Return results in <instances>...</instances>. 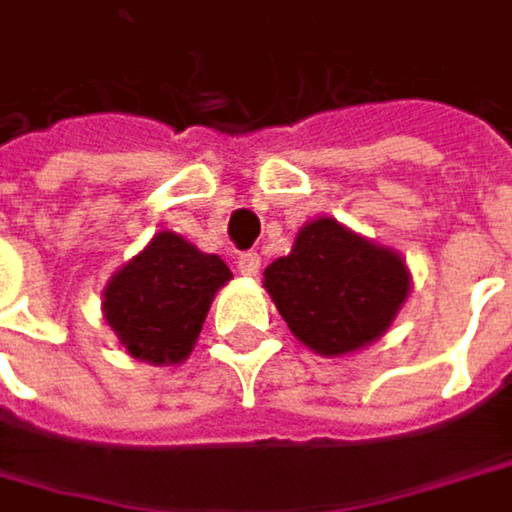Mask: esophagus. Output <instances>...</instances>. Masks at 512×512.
I'll use <instances>...</instances> for the list:
<instances>
[{
  "mask_svg": "<svg viewBox=\"0 0 512 512\" xmlns=\"http://www.w3.org/2000/svg\"><path fill=\"white\" fill-rule=\"evenodd\" d=\"M237 269L243 275H257L260 272V255L257 252H243V255L237 257Z\"/></svg>",
  "mask_w": 512,
  "mask_h": 512,
  "instance_id": "obj_1",
  "label": "esophagus"
}]
</instances>
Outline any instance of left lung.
I'll return each instance as SVG.
<instances>
[{
    "instance_id": "obj_1",
    "label": "left lung",
    "mask_w": 512,
    "mask_h": 512,
    "mask_svg": "<svg viewBox=\"0 0 512 512\" xmlns=\"http://www.w3.org/2000/svg\"><path fill=\"white\" fill-rule=\"evenodd\" d=\"M263 284L290 332L323 356L356 353L376 341L409 293L400 255L338 225H305L287 257L266 266Z\"/></svg>"
}]
</instances>
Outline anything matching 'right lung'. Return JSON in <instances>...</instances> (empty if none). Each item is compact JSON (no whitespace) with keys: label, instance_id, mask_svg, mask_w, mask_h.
I'll return each instance as SVG.
<instances>
[{"label":"right lung","instance_id":"add662e5","mask_svg":"<svg viewBox=\"0 0 512 512\" xmlns=\"http://www.w3.org/2000/svg\"><path fill=\"white\" fill-rule=\"evenodd\" d=\"M231 269L198 252L183 237L162 231L151 246L112 275L103 311L130 356L177 364L192 353L216 290Z\"/></svg>","mask_w":512,"mask_h":512}]
</instances>
